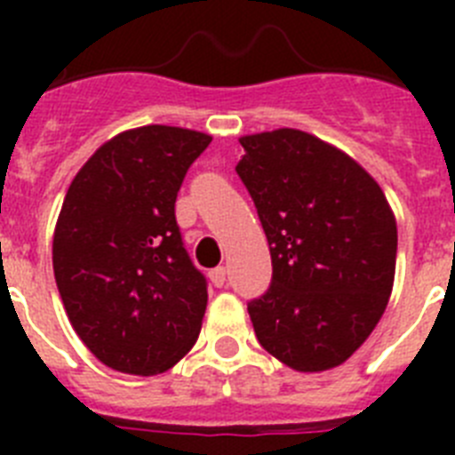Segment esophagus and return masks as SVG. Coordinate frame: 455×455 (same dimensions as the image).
Instances as JSON below:
<instances>
[{
	"mask_svg": "<svg viewBox=\"0 0 455 455\" xmlns=\"http://www.w3.org/2000/svg\"><path fill=\"white\" fill-rule=\"evenodd\" d=\"M225 275H228L225 267H216V268H212V271H209V280H212V284H214V287H223Z\"/></svg>",
	"mask_w": 455,
	"mask_h": 455,
	"instance_id": "esophagus-1",
	"label": "esophagus"
}]
</instances>
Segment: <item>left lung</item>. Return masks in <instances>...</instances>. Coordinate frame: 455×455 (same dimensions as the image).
<instances>
[{
	"instance_id": "8db88e82",
	"label": "left lung",
	"mask_w": 455,
	"mask_h": 455,
	"mask_svg": "<svg viewBox=\"0 0 455 455\" xmlns=\"http://www.w3.org/2000/svg\"><path fill=\"white\" fill-rule=\"evenodd\" d=\"M236 175L271 251V287L248 303L264 348L296 371L353 355L387 307L396 220L376 180L300 130L243 136Z\"/></svg>"
}]
</instances>
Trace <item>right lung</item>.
Masks as SVG:
<instances>
[{"label": "right lung", "mask_w": 455, "mask_h": 455, "mask_svg": "<svg viewBox=\"0 0 455 455\" xmlns=\"http://www.w3.org/2000/svg\"><path fill=\"white\" fill-rule=\"evenodd\" d=\"M203 132L148 124L107 140L75 175L56 220L52 262L72 328L100 363L155 376L198 339L207 280L175 219Z\"/></svg>", "instance_id": "right-lung-1"}]
</instances>
